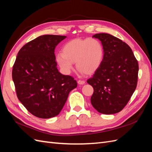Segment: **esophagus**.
<instances>
[{
	"mask_svg": "<svg viewBox=\"0 0 152 152\" xmlns=\"http://www.w3.org/2000/svg\"><path fill=\"white\" fill-rule=\"evenodd\" d=\"M77 83L79 85H83L85 83V81L83 80H78L77 81Z\"/></svg>",
	"mask_w": 152,
	"mask_h": 152,
	"instance_id": "34e87169",
	"label": "esophagus"
}]
</instances>
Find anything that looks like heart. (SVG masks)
Returning a JSON list of instances; mask_svg holds the SVG:
<instances>
[{
    "label": "heart",
    "instance_id": "1",
    "mask_svg": "<svg viewBox=\"0 0 152 152\" xmlns=\"http://www.w3.org/2000/svg\"><path fill=\"white\" fill-rule=\"evenodd\" d=\"M104 50L101 42L95 38H76L63 45L62 53L56 55V60L65 75H69L75 62L80 72L92 75L100 67Z\"/></svg>",
    "mask_w": 152,
    "mask_h": 152
}]
</instances>
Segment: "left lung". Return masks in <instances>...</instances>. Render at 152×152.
Here are the masks:
<instances>
[{"instance_id": "obj_1", "label": "left lung", "mask_w": 152, "mask_h": 152, "mask_svg": "<svg viewBox=\"0 0 152 152\" xmlns=\"http://www.w3.org/2000/svg\"><path fill=\"white\" fill-rule=\"evenodd\" d=\"M93 37L101 41L104 56L100 67L87 81L94 89L91 104L100 113H117L136 89L138 62L131 48L118 38L105 33Z\"/></svg>"}]
</instances>
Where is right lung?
I'll return each instance as SVG.
<instances>
[{"mask_svg": "<svg viewBox=\"0 0 152 152\" xmlns=\"http://www.w3.org/2000/svg\"><path fill=\"white\" fill-rule=\"evenodd\" d=\"M66 37L44 35L20 48L12 70L19 101L33 115L49 118L59 114L76 81L59 72L54 50Z\"/></svg>", "mask_w": 152, "mask_h": 152, "instance_id": "right-lung-1", "label": "right lung"}]
</instances>
